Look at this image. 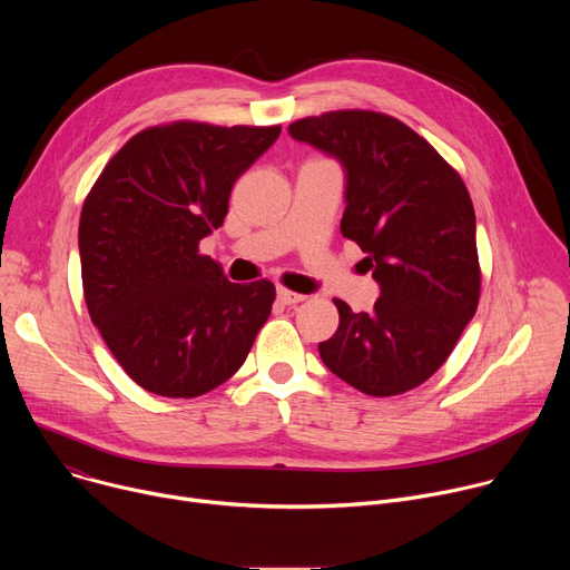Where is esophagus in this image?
I'll list each match as a JSON object with an SVG mask.
<instances>
[{
  "label": "esophagus",
  "mask_w": 570,
  "mask_h": 570,
  "mask_svg": "<svg viewBox=\"0 0 570 570\" xmlns=\"http://www.w3.org/2000/svg\"><path fill=\"white\" fill-rule=\"evenodd\" d=\"M277 299H279L282 304H297V302H304V299H306V295H302V293H293V291H288V288H284V286H279V288H277Z\"/></svg>",
  "instance_id": "esophagus-1"
}]
</instances>
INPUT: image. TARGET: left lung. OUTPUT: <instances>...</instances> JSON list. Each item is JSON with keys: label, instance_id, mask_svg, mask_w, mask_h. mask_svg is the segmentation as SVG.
I'll return each mask as SVG.
<instances>
[{"label": "left lung", "instance_id": "1", "mask_svg": "<svg viewBox=\"0 0 570 570\" xmlns=\"http://www.w3.org/2000/svg\"><path fill=\"white\" fill-rule=\"evenodd\" d=\"M288 132L341 161V232L358 243L381 288L370 313L334 299L341 322L317 345L320 358L365 394L413 390L442 367L478 306L469 191L426 139L381 112L306 117Z\"/></svg>", "mask_w": 570, "mask_h": 570}]
</instances>
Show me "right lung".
<instances>
[{"instance_id": "add662e5", "label": "right lung", "mask_w": 570, "mask_h": 570, "mask_svg": "<svg viewBox=\"0 0 570 570\" xmlns=\"http://www.w3.org/2000/svg\"><path fill=\"white\" fill-rule=\"evenodd\" d=\"M279 132L196 121L141 130L86 198L78 225L86 304L144 390L200 396L248 358L275 286L232 284L198 243L223 225L234 183Z\"/></svg>"}]
</instances>
